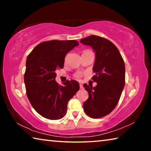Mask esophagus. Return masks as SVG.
Segmentation results:
<instances>
[{
  "label": "esophagus",
  "mask_w": 151,
  "mask_h": 151,
  "mask_svg": "<svg viewBox=\"0 0 151 151\" xmlns=\"http://www.w3.org/2000/svg\"><path fill=\"white\" fill-rule=\"evenodd\" d=\"M84 87H83V85H82V84H80V88L81 89H83Z\"/></svg>",
  "instance_id": "obj_1"
}]
</instances>
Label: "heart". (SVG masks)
Segmentation results:
<instances>
[{
  "label": "heart",
  "instance_id": "b5f03b06",
  "mask_svg": "<svg viewBox=\"0 0 151 151\" xmlns=\"http://www.w3.org/2000/svg\"><path fill=\"white\" fill-rule=\"evenodd\" d=\"M79 76H80V75H77V77H79Z\"/></svg>",
  "mask_w": 151,
  "mask_h": 151
}]
</instances>
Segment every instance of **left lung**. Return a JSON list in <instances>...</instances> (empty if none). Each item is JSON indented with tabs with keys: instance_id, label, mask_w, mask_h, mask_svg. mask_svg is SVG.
I'll list each match as a JSON object with an SVG mask.
<instances>
[{
	"instance_id": "left-lung-1",
	"label": "left lung",
	"mask_w": 151,
	"mask_h": 151,
	"mask_svg": "<svg viewBox=\"0 0 151 151\" xmlns=\"http://www.w3.org/2000/svg\"><path fill=\"white\" fill-rule=\"evenodd\" d=\"M82 44L91 46L95 52L93 70L94 87L84 84L88 99L83 104L85 113L93 119L107 115L115 108L125 84V66L118 48L110 40L91 35L83 39Z\"/></svg>"
}]
</instances>
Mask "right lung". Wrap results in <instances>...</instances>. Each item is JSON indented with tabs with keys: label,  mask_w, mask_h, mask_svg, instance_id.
<instances>
[{
	"label": "right lung",
	"mask_w": 151,
	"mask_h": 151,
	"mask_svg": "<svg viewBox=\"0 0 151 151\" xmlns=\"http://www.w3.org/2000/svg\"><path fill=\"white\" fill-rule=\"evenodd\" d=\"M79 44L76 40L45 41L32 50L27 58L24 81L28 99L42 116L58 120L66 115L68 102L79 90L77 81L59 85L56 70L63 68L66 54Z\"/></svg>",
	"instance_id": "obj_1"
}]
</instances>
